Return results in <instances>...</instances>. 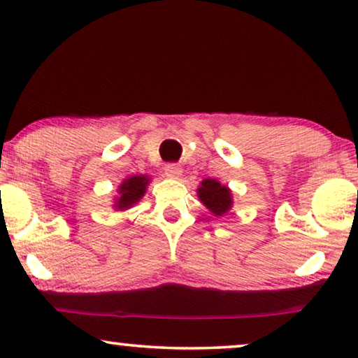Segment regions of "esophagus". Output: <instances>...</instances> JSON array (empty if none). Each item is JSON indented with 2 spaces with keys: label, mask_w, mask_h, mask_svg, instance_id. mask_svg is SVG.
Here are the masks:
<instances>
[{
  "label": "esophagus",
  "mask_w": 358,
  "mask_h": 358,
  "mask_svg": "<svg viewBox=\"0 0 358 358\" xmlns=\"http://www.w3.org/2000/svg\"><path fill=\"white\" fill-rule=\"evenodd\" d=\"M164 174L168 176L169 179H179L180 176H182V168H180L179 164H174V163L166 164V168H164Z\"/></svg>",
  "instance_id": "esophagus-1"
}]
</instances>
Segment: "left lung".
Wrapping results in <instances>:
<instances>
[{"instance_id":"left-lung-1","label":"left lung","mask_w":358,"mask_h":358,"mask_svg":"<svg viewBox=\"0 0 358 358\" xmlns=\"http://www.w3.org/2000/svg\"><path fill=\"white\" fill-rule=\"evenodd\" d=\"M197 195L205 207L212 212L215 217H223L231 208L233 199L231 190L227 185H222L215 179H203L197 189Z\"/></svg>"}]
</instances>
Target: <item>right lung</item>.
Returning a JSON list of instances; mask_svg holds the SVG:
<instances>
[{
    "instance_id": "1",
    "label": "right lung",
    "mask_w": 358,
    "mask_h": 358,
    "mask_svg": "<svg viewBox=\"0 0 358 358\" xmlns=\"http://www.w3.org/2000/svg\"><path fill=\"white\" fill-rule=\"evenodd\" d=\"M150 179L146 176H130L119 187V197H115L114 207L119 210H127L135 205L146 192V185Z\"/></svg>"
}]
</instances>
